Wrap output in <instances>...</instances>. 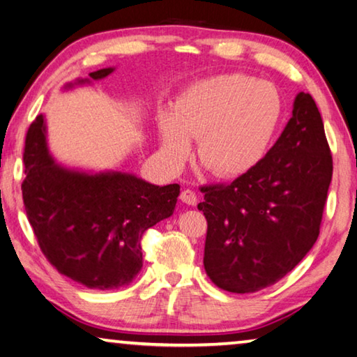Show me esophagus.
<instances>
[{
    "mask_svg": "<svg viewBox=\"0 0 357 357\" xmlns=\"http://www.w3.org/2000/svg\"><path fill=\"white\" fill-rule=\"evenodd\" d=\"M181 202L189 204V206H195L197 204V193L190 189H184L181 192Z\"/></svg>",
    "mask_w": 357,
    "mask_h": 357,
    "instance_id": "esophagus-1",
    "label": "esophagus"
}]
</instances>
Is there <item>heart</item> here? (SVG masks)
<instances>
[{"label":"heart","instance_id":"b5f03b06","mask_svg":"<svg viewBox=\"0 0 357 357\" xmlns=\"http://www.w3.org/2000/svg\"><path fill=\"white\" fill-rule=\"evenodd\" d=\"M283 102L268 82L223 74L192 83L159 114L162 153L173 168L197 159L217 178L243 176L259 164L279 128Z\"/></svg>","mask_w":357,"mask_h":357}]
</instances>
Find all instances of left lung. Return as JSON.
Listing matches in <instances>:
<instances>
[{"instance_id":"obj_1","label":"left lung","mask_w":357,"mask_h":357,"mask_svg":"<svg viewBox=\"0 0 357 357\" xmlns=\"http://www.w3.org/2000/svg\"><path fill=\"white\" fill-rule=\"evenodd\" d=\"M331 179L321 114L309 93H299L282 135L257 167L228 185L202 187L209 279L244 294L285 277L317 243Z\"/></svg>"}]
</instances>
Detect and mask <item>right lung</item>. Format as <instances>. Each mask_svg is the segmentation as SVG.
<instances>
[{"mask_svg":"<svg viewBox=\"0 0 357 357\" xmlns=\"http://www.w3.org/2000/svg\"><path fill=\"white\" fill-rule=\"evenodd\" d=\"M113 70L91 72L63 89L99 82ZM23 162L28 220L58 273L91 289L134 282L143 266V233L173 215L179 184L160 187L121 168L93 172L59 164L48 148L42 113L28 129Z\"/></svg>","mask_w":357,"mask_h":357,"instance_id":"obj_1","label":"right lung"}]
</instances>
